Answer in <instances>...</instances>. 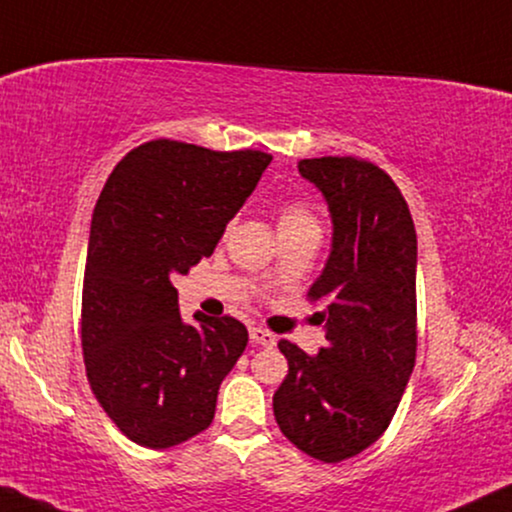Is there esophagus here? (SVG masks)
<instances>
[{
  "instance_id": "34e87169",
  "label": "esophagus",
  "mask_w": 512,
  "mask_h": 512,
  "mask_svg": "<svg viewBox=\"0 0 512 512\" xmlns=\"http://www.w3.org/2000/svg\"><path fill=\"white\" fill-rule=\"evenodd\" d=\"M249 340L254 342V345H261V347H275L277 345V338L272 335L270 331H265V328H249Z\"/></svg>"
}]
</instances>
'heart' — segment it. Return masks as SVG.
<instances>
[{
    "label": "heart",
    "mask_w": 512,
    "mask_h": 512,
    "mask_svg": "<svg viewBox=\"0 0 512 512\" xmlns=\"http://www.w3.org/2000/svg\"><path fill=\"white\" fill-rule=\"evenodd\" d=\"M307 228H319L317 219H314L310 209L305 205H286L279 214V233H286V230H307Z\"/></svg>",
    "instance_id": "heart-1"
}]
</instances>
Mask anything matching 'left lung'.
<instances>
[{"label":"left lung","instance_id":"obj_1","mask_svg":"<svg viewBox=\"0 0 512 512\" xmlns=\"http://www.w3.org/2000/svg\"><path fill=\"white\" fill-rule=\"evenodd\" d=\"M298 172L324 195L333 223L310 289L328 342L314 356L279 342L289 375L272 410L298 450L338 464L382 436L415 368L417 235L398 186L373 163L326 156L300 160Z\"/></svg>","mask_w":512,"mask_h":512}]
</instances>
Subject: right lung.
Here are the masks:
<instances>
[{
  "instance_id": "add662e5",
  "label": "right lung",
  "mask_w": 512,
  "mask_h": 512,
  "mask_svg": "<svg viewBox=\"0 0 512 512\" xmlns=\"http://www.w3.org/2000/svg\"><path fill=\"white\" fill-rule=\"evenodd\" d=\"M270 160L156 139L102 188L83 277V359L97 403L132 443L165 450L212 424L249 333L233 317L184 321L172 275L212 256Z\"/></svg>"
}]
</instances>
